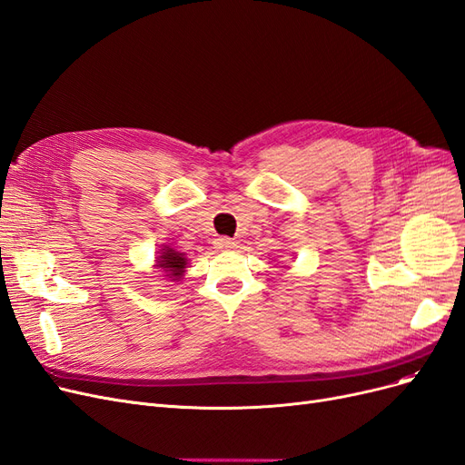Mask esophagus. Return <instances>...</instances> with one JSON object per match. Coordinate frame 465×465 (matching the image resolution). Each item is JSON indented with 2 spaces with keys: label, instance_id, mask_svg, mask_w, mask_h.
<instances>
[{
  "label": "esophagus",
  "instance_id": "34e87169",
  "mask_svg": "<svg viewBox=\"0 0 465 465\" xmlns=\"http://www.w3.org/2000/svg\"><path fill=\"white\" fill-rule=\"evenodd\" d=\"M214 245H216V249H235L237 247V243L230 237H218Z\"/></svg>",
  "mask_w": 465,
  "mask_h": 465
}]
</instances>
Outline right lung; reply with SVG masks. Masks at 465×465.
Listing matches in <instances>:
<instances>
[{"label": "right lung", "instance_id": "right-lung-1", "mask_svg": "<svg viewBox=\"0 0 465 465\" xmlns=\"http://www.w3.org/2000/svg\"><path fill=\"white\" fill-rule=\"evenodd\" d=\"M156 266L162 268L168 278H172L173 282H179V278H182L183 272H185L187 259H185L183 252H179V251L170 249V247H163L162 254L156 261Z\"/></svg>", "mask_w": 465, "mask_h": 465}]
</instances>
